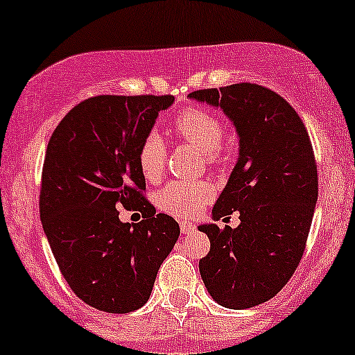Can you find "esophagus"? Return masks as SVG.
I'll return each instance as SVG.
<instances>
[{
  "label": "esophagus",
  "instance_id": "1",
  "mask_svg": "<svg viewBox=\"0 0 355 355\" xmlns=\"http://www.w3.org/2000/svg\"><path fill=\"white\" fill-rule=\"evenodd\" d=\"M180 232H182V234H184V235L194 234V232H196V225L187 223V221H182V223H180Z\"/></svg>",
  "mask_w": 355,
  "mask_h": 355
}]
</instances>
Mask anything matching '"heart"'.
Here are the masks:
<instances>
[{"label":"heart","mask_w":355,"mask_h":355,"mask_svg":"<svg viewBox=\"0 0 355 355\" xmlns=\"http://www.w3.org/2000/svg\"><path fill=\"white\" fill-rule=\"evenodd\" d=\"M173 127L189 144L196 146L206 155L207 163H223L227 153L223 149L225 125L220 116L202 106H189L175 114ZM139 168L146 180L157 182L166 163V146L163 139L151 132L142 139L137 153ZM213 196V187L206 180H173L161 189L157 204L164 213L175 218H191Z\"/></svg>","instance_id":"b5f03b06"}]
</instances>
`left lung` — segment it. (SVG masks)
Returning a JSON list of instances; mask_svg holds the SVG:
<instances>
[{"label":"left lung","mask_w":355,"mask_h":355,"mask_svg":"<svg viewBox=\"0 0 355 355\" xmlns=\"http://www.w3.org/2000/svg\"><path fill=\"white\" fill-rule=\"evenodd\" d=\"M191 98L220 106L234 121L241 153L213 218L239 211L237 228L202 225L211 249L199 261L207 292L230 309L277 295L302 259L318 200V166L304 121L280 94L241 82Z\"/></svg>","instance_id":"left-lung-1"}]
</instances>
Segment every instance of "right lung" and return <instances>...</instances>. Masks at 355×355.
Instances as JSON below:
<instances>
[{
	"label": "right lung",
	"instance_id": "obj_1",
	"mask_svg": "<svg viewBox=\"0 0 355 355\" xmlns=\"http://www.w3.org/2000/svg\"><path fill=\"white\" fill-rule=\"evenodd\" d=\"M173 96H94L49 137L39 213L60 271L75 295L105 313L148 302L180 227L146 199L139 146ZM145 220L121 224L119 207Z\"/></svg>",
	"mask_w": 355,
	"mask_h": 355
}]
</instances>
